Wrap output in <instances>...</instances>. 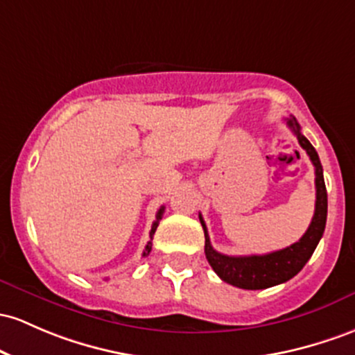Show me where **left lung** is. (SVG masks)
I'll return each mask as SVG.
<instances>
[{
  "instance_id": "obj_1",
  "label": "left lung",
  "mask_w": 355,
  "mask_h": 355,
  "mask_svg": "<svg viewBox=\"0 0 355 355\" xmlns=\"http://www.w3.org/2000/svg\"><path fill=\"white\" fill-rule=\"evenodd\" d=\"M288 128L297 136L300 146L306 151L311 163L315 166V189H317V200H315V214L311 219L309 229L298 243L291 244L279 251L268 252V254H251V256H227L217 252L210 244L207 227L202 216L200 219L202 227L205 234V258L212 270L217 272V276L222 282L229 285L243 288V290H264L279 283H285L293 278L302 271L306 261L311 258L318 241L322 239L323 231H325L327 222V189L325 180H323V170L320 158L317 151L311 146V143L302 135L300 124L297 119L291 116L286 119Z\"/></svg>"
}]
</instances>
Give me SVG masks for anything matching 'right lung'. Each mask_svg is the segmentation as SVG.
Instances as JSON below:
<instances>
[{
    "mask_svg": "<svg viewBox=\"0 0 355 355\" xmlns=\"http://www.w3.org/2000/svg\"><path fill=\"white\" fill-rule=\"evenodd\" d=\"M163 210H165V207H159V210H158V214H157V220H155V222H153V225H151V231H150V237H151V239H153V234H155V231H157V227H158L159 220H162V216H163ZM150 251H151V241H150V243H148V244H146V249H145V252H143V256L150 254Z\"/></svg>",
    "mask_w": 355,
    "mask_h": 355,
    "instance_id": "right-lung-1",
    "label": "right lung"
}]
</instances>
